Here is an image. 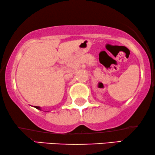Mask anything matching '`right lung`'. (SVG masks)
I'll return each instance as SVG.
<instances>
[{"mask_svg":"<svg viewBox=\"0 0 155 155\" xmlns=\"http://www.w3.org/2000/svg\"><path fill=\"white\" fill-rule=\"evenodd\" d=\"M35 108H36L37 109H39V110H41V108L40 107H37V106H34Z\"/></svg>","mask_w":155,"mask_h":155,"instance_id":"add662e5","label":"right lung"}]
</instances>
